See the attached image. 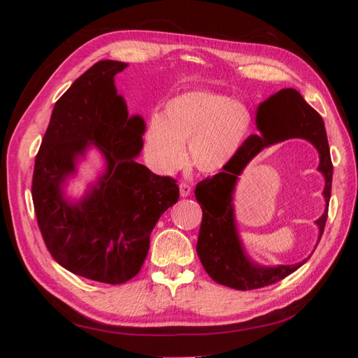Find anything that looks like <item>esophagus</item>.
I'll list each match as a JSON object with an SVG mask.
<instances>
[{
  "mask_svg": "<svg viewBox=\"0 0 358 358\" xmlns=\"http://www.w3.org/2000/svg\"><path fill=\"white\" fill-rule=\"evenodd\" d=\"M179 191H180V197H188L191 194V187L188 185V183L182 182L179 185Z\"/></svg>",
  "mask_w": 358,
  "mask_h": 358,
  "instance_id": "esophagus-1",
  "label": "esophagus"
}]
</instances>
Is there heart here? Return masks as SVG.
Listing matches in <instances>:
<instances>
[{
  "instance_id": "heart-1",
  "label": "heart",
  "mask_w": 358,
  "mask_h": 358,
  "mask_svg": "<svg viewBox=\"0 0 358 358\" xmlns=\"http://www.w3.org/2000/svg\"><path fill=\"white\" fill-rule=\"evenodd\" d=\"M252 124L248 107L206 91H191L170 100L162 115L149 119L145 152L154 170L173 173L185 164L203 173L222 170L241 149Z\"/></svg>"
}]
</instances>
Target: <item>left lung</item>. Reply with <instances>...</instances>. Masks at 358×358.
Masks as SVG:
<instances>
[{"mask_svg": "<svg viewBox=\"0 0 358 358\" xmlns=\"http://www.w3.org/2000/svg\"><path fill=\"white\" fill-rule=\"evenodd\" d=\"M257 127L259 134L249 136L221 173L199 182L196 188V199L203 210L197 241L200 262L215 282L242 291L272 285L296 272L308 259L297 264L266 267L254 263L246 255L237 234L233 192L248 162L264 148L288 138H305L317 148L320 154L318 170L326 179L322 191L326 210L315 221L320 239L326 227L331 196L333 164L324 121L296 90H280L259 104Z\"/></svg>", "mask_w": 358, "mask_h": 358, "instance_id": "left-lung-1", "label": "left lung"}]
</instances>
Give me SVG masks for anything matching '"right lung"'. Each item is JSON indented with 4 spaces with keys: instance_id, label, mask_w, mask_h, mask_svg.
Returning a JSON list of instances; mask_svg holds the SVG:
<instances>
[{
    "instance_id": "obj_1",
    "label": "right lung",
    "mask_w": 358,
    "mask_h": 358,
    "mask_svg": "<svg viewBox=\"0 0 358 358\" xmlns=\"http://www.w3.org/2000/svg\"><path fill=\"white\" fill-rule=\"evenodd\" d=\"M125 62L99 61L55 103L36 157L32 201L50 255L69 272L119 285L134 278L159 216L179 199L176 180L158 176L136 158L146 129L128 116L115 76ZM95 145L106 169L78 202L63 196L75 161Z\"/></svg>"
}]
</instances>
